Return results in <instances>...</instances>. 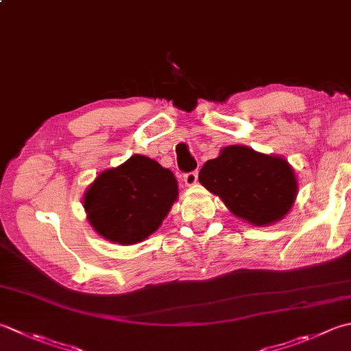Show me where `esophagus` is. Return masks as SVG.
I'll use <instances>...</instances> for the list:
<instances>
[{
    "label": "esophagus",
    "instance_id": "esophagus-1",
    "mask_svg": "<svg viewBox=\"0 0 351 351\" xmlns=\"http://www.w3.org/2000/svg\"><path fill=\"white\" fill-rule=\"evenodd\" d=\"M197 181V171H189V173L184 175V182L185 185H189V187H191V185H195Z\"/></svg>",
    "mask_w": 351,
    "mask_h": 351
}]
</instances>
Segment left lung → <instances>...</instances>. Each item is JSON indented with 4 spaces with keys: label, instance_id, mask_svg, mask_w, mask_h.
Here are the masks:
<instances>
[{
    "label": "left lung",
    "instance_id": "obj_1",
    "mask_svg": "<svg viewBox=\"0 0 351 351\" xmlns=\"http://www.w3.org/2000/svg\"><path fill=\"white\" fill-rule=\"evenodd\" d=\"M199 182L217 195L232 215L252 225L281 221L297 197L295 171L285 158L246 146H228L199 171Z\"/></svg>",
    "mask_w": 351,
    "mask_h": 351
}]
</instances>
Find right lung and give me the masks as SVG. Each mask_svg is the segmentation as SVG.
<instances>
[{"instance_id": "obj_1", "label": "right lung", "mask_w": 351, "mask_h": 351, "mask_svg": "<svg viewBox=\"0 0 351 351\" xmlns=\"http://www.w3.org/2000/svg\"><path fill=\"white\" fill-rule=\"evenodd\" d=\"M178 199V181L169 169L144 155L95 178L84 196L93 228L109 242H143L162 223Z\"/></svg>"}]
</instances>
